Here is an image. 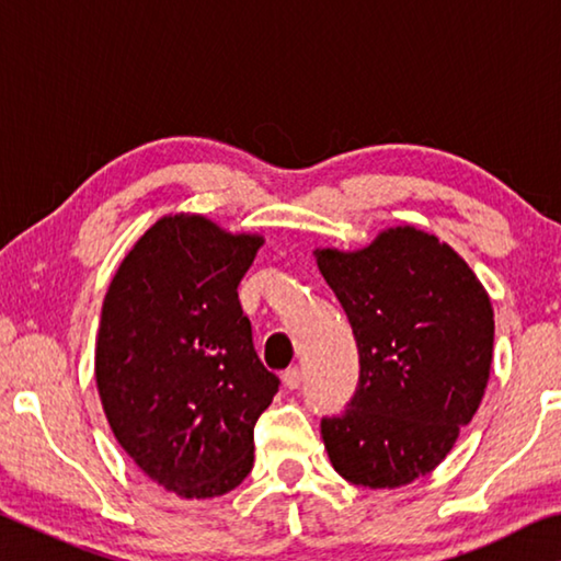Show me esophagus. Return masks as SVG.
<instances>
[{
	"instance_id": "1",
	"label": "esophagus",
	"mask_w": 561,
	"mask_h": 561,
	"mask_svg": "<svg viewBox=\"0 0 561 561\" xmlns=\"http://www.w3.org/2000/svg\"><path fill=\"white\" fill-rule=\"evenodd\" d=\"M282 383H284V388H289V391H294V388H299V383H301V371L297 366H291V368H287V371L282 374Z\"/></svg>"
}]
</instances>
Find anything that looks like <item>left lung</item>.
I'll return each instance as SVG.
<instances>
[{"label": "left lung", "instance_id": "1", "mask_svg": "<svg viewBox=\"0 0 561 561\" xmlns=\"http://www.w3.org/2000/svg\"><path fill=\"white\" fill-rule=\"evenodd\" d=\"M314 257L360 360L348 408L321 421L329 460L354 485L403 488L438 468L478 413L495 341L490 297L448 242L413 225Z\"/></svg>", "mask_w": 561, "mask_h": 561}]
</instances>
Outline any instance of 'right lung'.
Returning <instances> with one entry per match:
<instances>
[{"mask_svg":"<svg viewBox=\"0 0 561 561\" xmlns=\"http://www.w3.org/2000/svg\"><path fill=\"white\" fill-rule=\"evenodd\" d=\"M262 244V234L227 232L205 215H163L103 299V413L130 460L185 500L220 497L250 474L254 423L279 388L237 299Z\"/></svg>","mask_w":561,"mask_h":561,"instance_id":"right-lung-1","label":"right lung"}]
</instances>
